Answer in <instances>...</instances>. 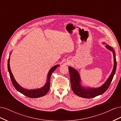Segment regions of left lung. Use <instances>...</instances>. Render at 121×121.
Here are the masks:
<instances>
[{"mask_svg": "<svg viewBox=\"0 0 121 121\" xmlns=\"http://www.w3.org/2000/svg\"><path fill=\"white\" fill-rule=\"evenodd\" d=\"M103 44H105V47L106 48L112 52L114 63H113V67L111 75L108 77L107 81L102 86L98 88H91L89 87H85L82 86L81 85V77H80L78 71L72 67H69L68 68L69 72L72 89L73 92L78 96L85 98H91L96 97L104 93L110 85L116 73L117 68L115 52L112 47L109 46L105 42H104Z\"/></svg>", "mask_w": 121, "mask_h": 121, "instance_id": "1", "label": "left lung"}]
</instances>
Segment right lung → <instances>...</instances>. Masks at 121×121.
<instances>
[{
    "mask_svg": "<svg viewBox=\"0 0 121 121\" xmlns=\"http://www.w3.org/2000/svg\"><path fill=\"white\" fill-rule=\"evenodd\" d=\"M11 53H12V52L10 53L9 58L8 60V71L9 74L11 81H12L13 85L14 87V88L16 89V90L17 91L20 92V93H21L22 94H24V95L30 98H38L40 97L44 96L48 92V91H49L50 88V77H51V76H52V73L58 67L60 66V65H56L50 69L47 76L46 82L45 84V85L43 87L38 89H27L24 88L22 87L21 86H20L19 84L17 83V82L16 81V80L14 79V77L12 74V71H11L10 65H9L10 56Z\"/></svg>",
    "mask_w": 121,
    "mask_h": 121,
    "instance_id": "1",
    "label": "right lung"
}]
</instances>
